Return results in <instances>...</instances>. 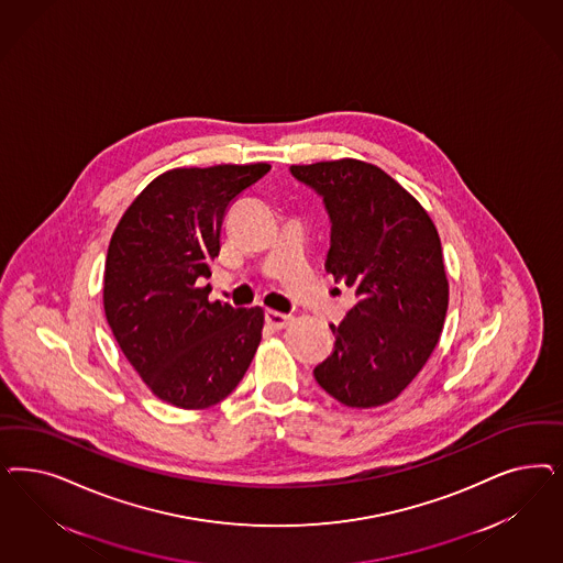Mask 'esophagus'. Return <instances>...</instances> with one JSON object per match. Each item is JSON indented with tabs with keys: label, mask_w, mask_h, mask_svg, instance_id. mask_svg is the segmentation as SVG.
<instances>
[{
	"label": "esophagus",
	"mask_w": 563,
	"mask_h": 563,
	"mask_svg": "<svg viewBox=\"0 0 563 563\" xmlns=\"http://www.w3.org/2000/svg\"><path fill=\"white\" fill-rule=\"evenodd\" d=\"M265 321L273 329H286V327L291 325L290 314H284V312H277V310L272 309L265 312Z\"/></svg>",
	"instance_id": "34e87169"
}]
</instances>
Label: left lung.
<instances>
[{
  "mask_svg": "<svg viewBox=\"0 0 563 563\" xmlns=\"http://www.w3.org/2000/svg\"><path fill=\"white\" fill-rule=\"evenodd\" d=\"M323 197L331 219L325 269L354 288L333 352L314 379L350 408L389 404L433 354L450 284L435 223L404 186L361 159L291 165Z\"/></svg>",
  "mask_w": 563,
  "mask_h": 563,
  "instance_id": "1",
  "label": "left lung"
}]
</instances>
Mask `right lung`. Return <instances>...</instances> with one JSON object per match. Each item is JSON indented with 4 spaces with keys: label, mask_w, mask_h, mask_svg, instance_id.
Wrapping results in <instances>:
<instances>
[{
    "label": "right lung",
    "mask_w": 563,
    "mask_h": 563,
    "mask_svg": "<svg viewBox=\"0 0 563 563\" xmlns=\"http://www.w3.org/2000/svg\"><path fill=\"white\" fill-rule=\"evenodd\" d=\"M269 164L176 167L132 200L109 240L103 309L113 338L146 387L202 410L228 398L253 363L265 312L209 302L228 207Z\"/></svg>",
    "instance_id": "obj_1"
}]
</instances>
